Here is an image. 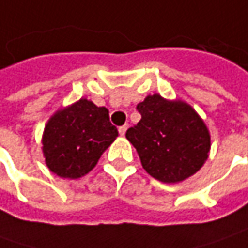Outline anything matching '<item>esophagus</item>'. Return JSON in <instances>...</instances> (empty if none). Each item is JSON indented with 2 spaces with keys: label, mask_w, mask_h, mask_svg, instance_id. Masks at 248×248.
<instances>
[{
  "label": "esophagus",
  "mask_w": 248,
  "mask_h": 248,
  "mask_svg": "<svg viewBox=\"0 0 248 248\" xmlns=\"http://www.w3.org/2000/svg\"><path fill=\"white\" fill-rule=\"evenodd\" d=\"M127 129H128V125H127V124H125V125H121V127H120V128H119L120 135H125Z\"/></svg>",
  "instance_id": "obj_1"
}]
</instances>
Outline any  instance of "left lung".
<instances>
[{"label": "left lung", "mask_w": 248, "mask_h": 248, "mask_svg": "<svg viewBox=\"0 0 248 248\" xmlns=\"http://www.w3.org/2000/svg\"><path fill=\"white\" fill-rule=\"evenodd\" d=\"M142 119L125 137L149 175L176 184L196 174L208 157L210 132L195 109L182 100L149 95L138 103Z\"/></svg>", "instance_id": "obj_1"}]
</instances>
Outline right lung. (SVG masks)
Instances as JSON below:
<instances>
[{"label": "right lung", "instance_id": "obj_1", "mask_svg": "<svg viewBox=\"0 0 248 248\" xmlns=\"http://www.w3.org/2000/svg\"><path fill=\"white\" fill-rule=\"evenodd\" d=\"M117 135L109 110L80 99L48 120L43 135L45 163L61 178H81L96 166Z\"/></svg>", "mask_w": 248, "mask_h": 248}]
</instances>
